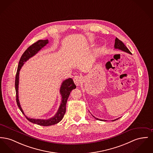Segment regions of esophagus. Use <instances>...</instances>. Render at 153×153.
I'll use <instances>...</instances> for the list:
<instances>
[{"label": "esophagus", "instance_id": "1", "mask_svg": "<svg viewBox=\"0 0 153 153\" xmlns=\"http://www.w3.org/2000/svg\"><path fill=\"white\" fill-rule=\"evenodd\" d=\"M81 80H82L81 77L79 76H76L73 79V81L75 83V84L76 85V86H79L81 84Z\"/></svg>", "mask_w": 153, "mask_h": 153}]
</instances>
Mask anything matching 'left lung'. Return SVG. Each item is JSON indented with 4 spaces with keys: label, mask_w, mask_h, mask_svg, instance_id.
Masks as SVG:
<instances>
[{
    "label": "left lung",
    "mask_w": 153,
    "mask_h": 153,
    "mask_svg": "<svg viewBox=\"0 0 153 153\" xmlns=\"http://www.w3.org/2000/svg\"><path fill=\"white\" fill-rule=\"evenodd\" d=\"M114 48H117V49L121 50H122V51H124V52H126V53H129V54H131V53L130 52V51L128 49V48L126 47V45H124V44L123 43V42L121 41L120 40H119L117 37H116V39H115ZM93 117H94L95 119L98 120L103 121V120H100V119H99V118H96V117H95L94 116H93ZM118 118L116 119V120H112V121H115V120H118ZM104 121H106V120H104Z\"/></svg>",
    "instance_id": "8db88e82"
}]
</instances>
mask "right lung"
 Masks as SVG:
<instances>
[{"label": "right lung", "instance_id": "right-lung-1", "mask_svg": "<svg viewBox=\"0 0 153 153\" xmlns=\"http://www.w3.org/2000/svg\"><path fill=\"white\" fill-rule=\"evenodd\" d=\"M48 43V40H39L36 43H33V45L29 46L25 51L22 55L19 63H18V69L16 73V80H15V88L16 92V101L18 105V108L21 112L24 114V116L27 118L28 121L30 122L36 124L37 125L42 126H53L58 123L59 121L62 120L63 116L66 112V105L67 103V100L69 98V96L71 94V92L72 90L75 89L76 88V85L74 84L73 79L71 78L68 79L62 82V85L60 88V94L62 97L61 103L59 106L56 113L54 117H51L47 120L44 119H35V118H30L27 117L22 108L21 107L19 101L18 99V84H19V71L21 70V67L23 66L25 62H26L27 60L30 58L31 57L33 56L36 55L42 48H43Z\"/></svg>", "mask_w": 153, "mask_h": 153}]
</instances>
